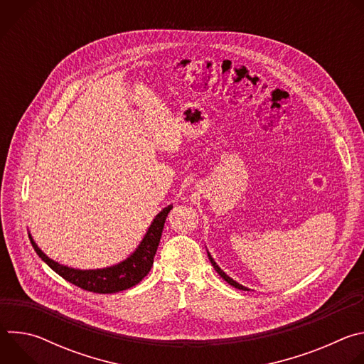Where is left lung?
Here are the masks:
<instances>
[{
	"mask_svg": "<svg viewBox=\"0 0 364 364\" xmlns=\"http://www.w3.org/2000/svg\"><path fill=\"white\" fill-rule=\"evenodd\" d=\"M209 259H210V262H212V265H213V268H215V269H216V272H218V274H219V275H220V277H222V278H223V279H225V281H226V282H228V284H229V285H232V287H235V288H237V289H243V291H249V289H247V288H245V287H243V285H240V284H237V282H236V281H233V279H232V278H229V277H228V275H226V274H225V272H223V271H222V269H220V268H219V267H218V264H216V262H215V261H213V257H212V256H210V253H209Z\"/></svg>",
	"mask_w": 364,
	"mask_h": 364,
	"instance_id": "obj_1",
	"label": "left lung"
}]
</instances>
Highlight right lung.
Segmentation results:
<instances>
[{
    "label": "right lung",
    "mask_w": 364,
    "mask_h": 364,
    "mask_svg": "<svg viewBox=\"0 0 364 364\" xmlns=\"http://www.w3.org/2000/svg\"><path fill=\"white\" fill-rule=\"evenodd\" d=\"M173 209V205L166 207L163 212L157 215L154 219L152 225L149 226L145 237L142 239L138 249L127 259V261L111 267L105 269H95V271H79L73 268L63 267L55 261H51L47 257L38 246L34 243V240L30 237V242L37 252V255L43 259V261L53 269L56 274H59L63 279L69 281L70 284L90 292L96 294H114L124 289H128L146 277V274L151 271L155 252L159 249V243L163 235L166 219Z\"/></svg>",
    "instance_id": "1"
}]
</instances>
